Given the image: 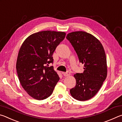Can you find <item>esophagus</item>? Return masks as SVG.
Segmentation results:
<instances>
[{"label":"esophagus","mask_w":122,"mask_h":122,"mask_svg":"<svg viewBox=\"0 0 122 122\" xmlns=\"http://www.w3.org/2000/svg\"><path fill=\"white\" fill-rule=\"evenodd\" d=\"M62 74L63 75V76H68L70 75V73L69 71H66V72H62Z\"/></svg>","instance_id":"esophagus-1"}]
</instances>
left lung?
<instances>
[{
  "label": "left lung",
  "instance_id": "left-lung-1",
  "mask_svg": "<svg viewBox=\"0 0 122 122\" xmlns=\"http://www.w3.org/2000/svg\"><path fill=\"white\" fill-rule=\"evenodd\" d=\"M66 38L77 54L80 62L84 64L83 73L74 75L75 87L71 95L78 101L89 100L100 89L107 75V59L102 45L92 35L83 31L68 34Z\"/></svg>",
  "mask_w": 122,
  "mask_h": 122
}]
</instances>
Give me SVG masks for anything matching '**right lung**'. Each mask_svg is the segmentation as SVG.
I'll list each match as a JSON object with an SVG mask.
<instances>
[{"instance_id":"add662e5","label":"right lung","mask_w":122,"mask_h":122,"mask_svg":"<svg viewBox=\"0 0 122 122\" xmlns=\"http://www.w3.org/2000/svg\"><path fill=\"white\" fill-rule=\"evenodd\" d=\"M65 32L45 30L29 36L20 48L16 69L20 84L29 95L38 100L50 96L60 77L49 64L65 38Z\"/></svg>"}]
</instances>
